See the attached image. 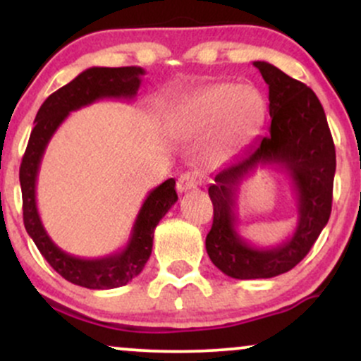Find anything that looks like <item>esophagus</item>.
<instances>
[{
    "instance_id": "34e87169",
    "label": "esophagus",
    "mask_w": 361,
    "mask_h": 361,
    "mask_svg": "<svg viewBox=\"0 0 361 361\" xmlns=\"http://www.w3.org/2000/svg\"><path fill=\"white\" fill-rule=\"evenodd\" d=\"M197 186H198V178L193 171H186L180 178H178L176 188H178V192H180V193L188 192V190L197 188Z\"/></svg>"
}]
</instances>
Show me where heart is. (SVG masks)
Returning a JSON list of instances; mask_svg holds the SVG:
<instances>
[{
    "mask_svg": "<svg viewBox=\"0 0 361 361\" xmlns=\"http://www.w3.org/2000/svg\"><path fill=\"white\" fill-rule=\"evenodd\" d=\"M256 97L246 88L233 85H217L207 88L185 105L176 122L180 134H197L222 122V144L238 140L246 132Z\"/></svg>",
    "mask_w": 361,
    "mask_h": 361,
    "instance_id": "heart-1",
    "label": "heart"
}]
</instances>
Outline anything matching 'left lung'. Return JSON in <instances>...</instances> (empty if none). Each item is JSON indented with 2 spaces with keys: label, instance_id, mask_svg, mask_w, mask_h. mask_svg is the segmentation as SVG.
<instances>
[{
  "label": "left lung",
  "instance_id": "8db88e82",
  "mask_svg": "<svg viewBox=\"0 0 361 361\" xmlns=\"http://www.w3.org/2000/svg\"><path fill=\"white\" fill-rule=\"evenodd\" d=\"M252 66L270 91V132L226 164L209 186L214 224L205 239L207 252L224 275L238 280L271 279L305 258L329 221L336 171L334 142L316 93L270 62L255 61ZM261 166L283 171L298 202L294 233L267 248L247 243L237 231L238 186Z\"/></svg>",
  "mask_w": 361,
  "mask_h": 361
}]
</instances>
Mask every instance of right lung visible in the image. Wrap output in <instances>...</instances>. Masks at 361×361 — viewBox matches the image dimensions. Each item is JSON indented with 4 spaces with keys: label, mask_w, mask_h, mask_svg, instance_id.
<instances>
[{
    "label": "right lung",
    "mask_w": 361,
    "mask_h": 361,
    "mask_svg": "<svg viewBox=\"0 0 361 361\" xmlns=\"http://www.w3.org/2000/svg\"><path fill=\"white\" fill-rule=\"evenodd\" d=\"M142 68H90L71 82L54 91L42 103L35 117V127L28 139L27 151L20 166V186L23 198V224L34 239L40 255L62 279L91 290L117 288L127 285L146 267L152 251L154 229L168 210L176 204L175 178L151 190L140 207L128 241L122 250L103 258H78L62 251L45 231L37 209V176L47 144L71 111L105 98L132 100L137 94Z\"/></svg>",
    "instance_id": "1"
}]
</instances>
